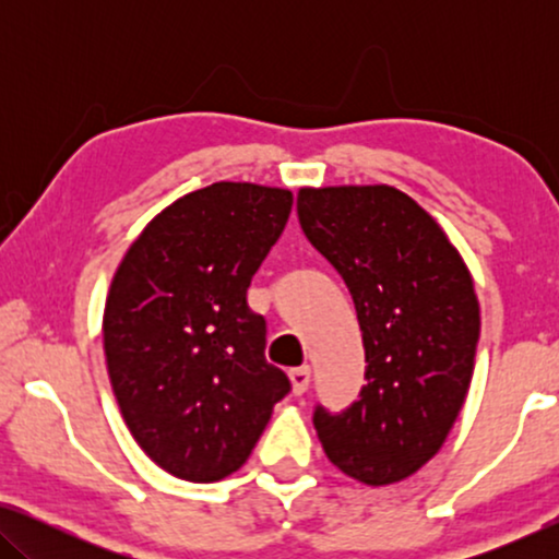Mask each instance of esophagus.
Instances as JSON below:
<instances>
[{
  "label": "esophagus",
  "mask_w": 559,
  "mask_h": 559,
  "mask_svg": "<svg viewBox=\"0 0 559 559\" xmlns=\"http://www.w3.org/2000/svg\"><path fill=\"white\" fill-rule=\"evenodd\" d=\"M289 381H293V392L297 396L308 392V386H310V366H297V369L289 371Z\"/></svg>",
  "instance_id": "1"
}]
</instances>
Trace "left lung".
Segmentation results:
<instances>
[{"label":"left lung","mask_w":559,"mask_h":559,"mask_svg":"<svg viewBox=\"0 0 559 559\" xmlns=\"http://www.w3.org/2000/svg\"><path fill=\"white\" fill-rule=\"evenodd\" d=\"M297 216L354 297L369 364L346 412L316 409L320 445L346 476L396 484L435 457L468 394L473 277L438 221L392 186L300 188Z\"/></svg>","instance_id":"1"}]
</instances>
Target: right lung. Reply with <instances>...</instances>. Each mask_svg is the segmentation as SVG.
<instances>
[{
    "label": "right lung",
    "mask_w": 559,
    "mask_h": 559,
    "mask_svg": "<svg viewBox=\"0 0 559 559\" xmlns=\"http://www.w3.org/2000/svg\"><path fill=\"white\" fill-rule=\"evenodd\" d=\"M289 211L287 188L213 182L159 211L114 272V396L136 445L175 478L213 484L239 471L289 392L264 358V318L247 305Z\"/></svg>",
    "instance_id": "add662e5"
}]
</instances>
